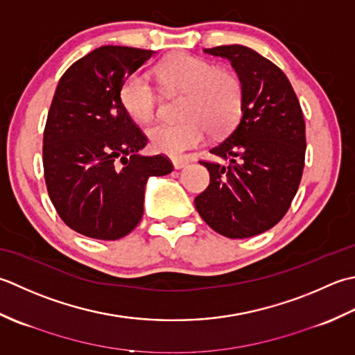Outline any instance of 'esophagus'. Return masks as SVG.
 <instances>
[{
    "label": "esophagus",
    "instance_id": "1",
    "mask_svg": "<svg viewBox=\"0 0 355 355\" xmlns=\"http://www.w3.org/2000/svg\"><path fill=\"white\" fill-rule=\"evenodd\" d=\"M188 164H190V161H188V159H185V157H176V159H173V165H175L176 170L185 168Z\"/></svg>",
    "mask_w": 355,
    "mask_h": 355
}]
</instances>
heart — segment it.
Here are the masks:
<instances>
[{
  "mask_svg": "<svg viewBox=\"0 0 355 355\" xmlns=\"http://www.w3.org/2000/svg\"><path fill=\"white\" fill-rule=\"evenodd\" d=\"M165 93L184 92L179 122H161L147 130L150 146L168 156H180L204 144L209 128L223 133L234 124L242 108V83L228 69L214 67L204 58L175 53L155 70ZM124 110L137 122L155 118L159 98L155 87L141 73H132L121 85Z\"/></svg>",
  "mask_w": 355,
  "mask_h": 355,
  "instance_id": "1",
  "label": "heart"
}]
</instances>
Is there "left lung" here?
<instances>
[{
    "label": "left lung",
    "mask_w": 355,
    "mask_h": 355,
    "mask_svg": "<svg viewBox=\"0 0 355 355\" xmlns=\"http://www.w3.org/2000/svg\"><path fill=\"white\" fill-rule=\"evenodd\" d=\"M227 58L242 83V114L209 153L227 165L199 161L209 185L194 199L198 213L216 233L245 239L284 218L299 190L305 167V121L286 75L248 47L205 49Z\"/></svg>",
    "instance_id": "left-lung-1"
}]
</instances>
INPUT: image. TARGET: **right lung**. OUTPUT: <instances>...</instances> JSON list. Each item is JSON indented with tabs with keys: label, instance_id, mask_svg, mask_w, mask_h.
Instances as JSON below:
<instances>
[{
	"label": "right lung",
	"instance_id": "1",
	"mask_svg": "<svg viewBox=\"0 0 355 355\" xmlns=\"http://www.w3.org/2000/svg\"><path fill=\"white\" fill-rule=\"evenodd\" d=\"M153 53L103 46L58 83L42 139L44 179L56 213L83 236H127L142 219L147 179L173 171L165 155H137L148 139L119 99L122 83Z\"/></svg>",
	"mask_w": 355,
	"mask_h": 355
}]
</instances>
